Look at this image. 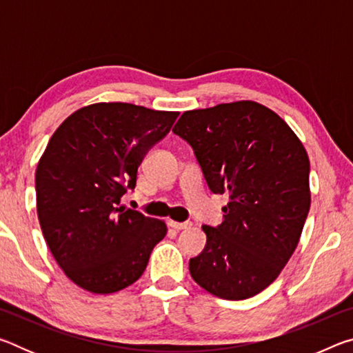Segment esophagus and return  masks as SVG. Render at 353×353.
Returning <instances> with one entry per match:
<instances>
[{
  "mask_svg": "<svg viewBox=\"0 0 353 353\" xmlns=\"http://www.w3.org/2000/svg\"><path fill=\"white\" fill-rule=\"evenodd\" d=\"M168 225L170 227H172V229H176V230H183V229H188V227L191 225V223H177V221H168Z\"/></svg>",
  "mask_w": 353,
  "mask_h": 353,
  "instance_id": "esophagus-1",
  "label": "esophagus"
}]
</instances>
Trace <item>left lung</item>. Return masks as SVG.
Segmentation results:
<instances>
[{
    "mask_svg": "<svg viewBox=\"0 0 353 353\" xmlns=\"http://www.w3.org/2000/svg\"><path fill=\"white\" fill-rule=\"evenodd\" d=\"M172 132L193 148L224 221L190 274L210 294L243 301L268 288L291 259L310 210L305 148L282 118L254 101L182 113Z\"/></svg>",
    "mask_w": 353,
    "mask_h": 353,
    "instance_id": "obj_1",
    "label": "left lung"
}]
</instances>
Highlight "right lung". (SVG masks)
<instances>
[{"mask_svg": "<svg viewBox=\"0 0 353 353\" xmlns=\"http://www.w3.org/2000/svg\"><path fill=\"white\" fill-rule=\"evenodd\" d=\"M177 117L99 103L74 112L52 134L35 171L37 214L57 265L81 288L109 294L132 285L165 238L163 221L119 204Z\"/></svg>", "mask_w": 353, "mask_h": 353, "instance_id": "1", "label": "right lung"}]
</instances>
